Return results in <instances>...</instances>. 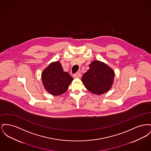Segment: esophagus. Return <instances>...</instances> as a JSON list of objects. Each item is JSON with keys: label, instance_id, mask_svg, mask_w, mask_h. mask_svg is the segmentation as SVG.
<instances>
[{"label": "esophagus", "instance_id": "obj_1", "mask_svg": "<svg viewBox=\"0 0 151 151\" xmlns=\"http://www.w3.org/2000/svg\"><path fill=\"white\" fill-rule=\"evenodd\" d=\"M73 77L74 78H80L81 77V73H79V72H78V73H76L73 74Z\"/></svg>", "mask_w": 151, "mask_h": 151}]
</instances>
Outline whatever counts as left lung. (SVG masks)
Here are the masks:
<instances>
[{
    "mask_svg": "<svg viewBox=\"0 0 151 151\" xmlns=\"http://www.w3.org/2000/svg\"><path fill=\"white\" fill-rule=\"evenodd\" d=\"M89 66V70L81 78L84 86L89 91L96 94H102L108 92L114 81L113 70L99 60L92 62Z\"/></svg>",
    "mask_w": 151,
    "mask_h": 151,
    "instance_id": "obj_1",
    "label": "left lung"
}]
</instances>
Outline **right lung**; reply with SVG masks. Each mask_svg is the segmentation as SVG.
Masks as SVG:
<instances>
[{
	"label": "right lung",
	"mask_w": 151,
	"mask_h": 151,
	"mask_svg": "<svg viewBox=\"0 0 151 151\" xmlns=\"http://www.w3.org/2000/svg\"><path fill=\"white\" fill-rule=\"evenodd\" d=\"M73 79L65 72L59 62L52 63L42 74V80L46 90L54 96L64 93Z\"/></svg>",
	"instance_id": "add662e5"
}]
</instances>
